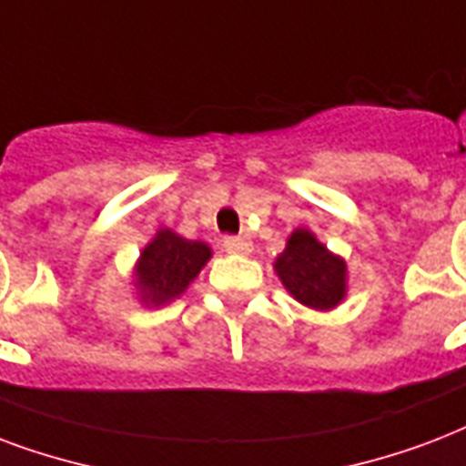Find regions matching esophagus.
Wrapping results in <instances>:
<instances>
[{"label": "esophagus", "mask_w": 466, "mask_h": 466, "mask_svg": "<svg viewBox=\"0 0 466 466\" xmlns=\"http://www.w3.org/2000/svg\"><path fill=\"white\" fill-rule=\"evenodd\" d=\"M222 247H225L227 254H251L254 244H251L247 237H227V239L222 241Z\"/></svg>", "instance_id": "obj_1"}]
</instances>
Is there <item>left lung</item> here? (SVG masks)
<instances>
[{
  "label": "left lung",
  "instance_id": "left-lung-1",
  "mask_svg": "<svg viewBox=\"0 0 466 466\" xmlns=\"http://www.w3.org/2000/svg\"><path fill=\"white\" fill-rule=\"evenodd\" d=\"M283 286L308 308L329 310L344 298V261L329 254L308 229L290 234L289 247L276 258Z\"/></svg>",
  "mask_w": 466,
  "mask_h": 466
}]
</instances>
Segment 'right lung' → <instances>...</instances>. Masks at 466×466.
<instances>
[{
  "instance_id": "add662e5",
  "label": "right lung",
  "mask_w": 466,
  "mask_h": 466,
  "mask_svg": "<svg viewBox=\"0 0 466 466\" xmlns=\"http://www.w3.org/2000/svg\"><path fill=\"white\" fill-rule=\"evenodd\" d=\"M208 244L187 241L170 229H161L138 258V289L144 300L163 305L177 298L208 264Z\"/></svg>"
}]
</instances>
